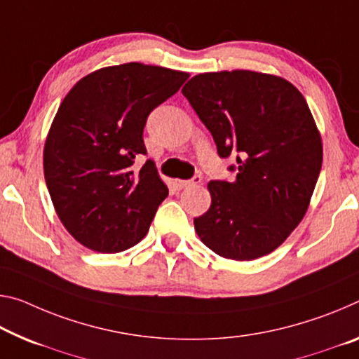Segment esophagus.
Listing matches in <instances>:
<instances>
[{
    "label": "esophagus",
    "instance_id": "esophagus-1",
    "mask_svg": "<svg viewBox=\"0 0 359 359\" xmlns=\"http://www.w3.org/2000/svg\"><path fill=\"white\" fill-rule=\"evenodd\" d=\"M201 182V177L200 175H196V177H193L191 180H177L175 179L174 180V185H175V189H179V190H182V189H187V187H190V185H196V184H200Z\"/></svg>",
    "mask_w": 359,
    "mask_h": 359
}]
</instances>
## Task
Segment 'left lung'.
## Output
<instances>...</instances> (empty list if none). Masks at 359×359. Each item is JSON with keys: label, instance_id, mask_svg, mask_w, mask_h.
Segmentation results:
<instances>
[{"label": "left lung", "instance_id": "1", "mask_svg": "<svg viewBox=\"0 0 359 359\" xmlns=\"http://www.w3.org/2000/svg\"><path fill=\"white\" fill-rule=\"evenodd\" d=\"M182 94L219 155L238 164L233 182L208 184L210 206L193 220L198 236L220 257H264L302 222L320 175L323 142L309 104L287 79L251 70L200 73Z\"/></svg>", "mask_w": 359, "mask_h": 359}]
</instances>
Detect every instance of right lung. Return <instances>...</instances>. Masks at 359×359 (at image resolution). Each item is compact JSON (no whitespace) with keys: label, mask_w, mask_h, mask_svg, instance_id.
<instances>
[{"label":"right lung","mask_w":359,"mask_h":359,"mask_svg":"<svg viewBox=\"0 0 359 359\" xmlns=\"http://www.w3.org/2000/svg\"><path fill=\"white\" fill-rule=\"evenodd\" d=\"M187 72L140 62L89 73L57 110L43 150L44 179L67 231L95 252H121L147 235L168 187L147 155V116L179 88Z\"/></svg>","instance_id":"right-lung-1"}]
</instances>
